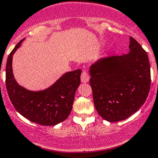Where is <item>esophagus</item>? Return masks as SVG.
<instances>
[{"instance_id":"esophagus-1","label":"esophagus","mask_w":158,"mask_h":158,"mask_svg":"<svg viewBox=\"0 0 158 158\" xmlns=\"http://www.w3.org/2000/svg\"><path fill=\"white\" fill-rule=\"evenodd\" d=\"M89 80V76L88 73H87L85 70L82 71V75H81V81H82V83H86Z\"/></svg>"}]
</instances>
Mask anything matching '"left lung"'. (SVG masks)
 <instances>
[{"instance_id":"obj_1","label":"left lung","mask_w":158,"mask_h":158,"mask_svg":"<svg viewBox=\"0 0 158 158\" xmlns=\"http://www.w3.org/2000/svg\"><path fill=\"white\" fill-rule=\"evenodd\" d=\"M128 54L98 60L90 66V85L98 114L105 120H125L145 102L151 87L148 53L130 36Z\"/></svg>"}]
</instances>
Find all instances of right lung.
Listing matches in <instances>:
<instances>
[{
    "mask_svg": "<svg viewBox=\"0 0 158 158\" xmlns=\"http://www.w3.org/2000/svg\"><path fill=\"white\" fill-rule=\"evenodd\" d=\"M20 40L7 58L6 87L13 106L21 115L41 125H56L66 120L73 109L76 91L80 84L81 69L64 73L55 83L41 91H30L19 85L12 69L13 55Z\"/></svg>",
    "mask_w": 158,
    "mask_h": 158,
    "instance_id": "obj_1",
    "label": "right lung"
}]
</instances>
